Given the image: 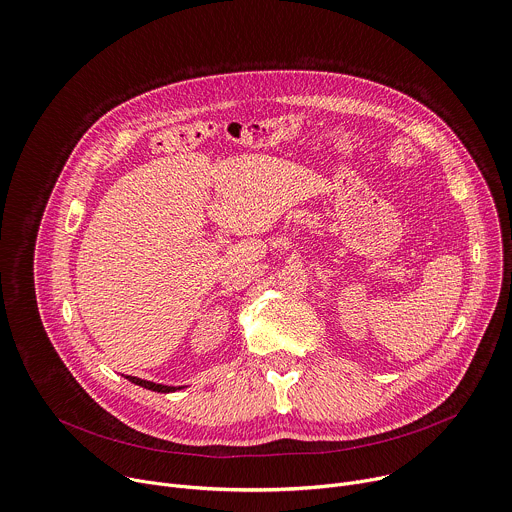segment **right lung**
<instances>
[{
	"label": "right lung",
	"instance_id": "add662e5",
	"mask_svg": "<svg viewBox=\"0 0 512 512\" xmlns=\"http://www.w3.org/2000/svg\"><path fill=\"white\" fill-rule=\"evenodd\" d=\"M127 379L135 381L137 385L141 387H148V389H154V391H162V393H168V391H176V389H184L188 387L190 381H162L158 377H145V375H139V373H129V371H121Z\"/></svg>",
	"mask_w": 512,
	"mask_h": 512
}]
</instances>
